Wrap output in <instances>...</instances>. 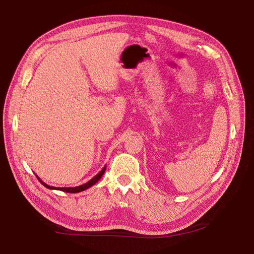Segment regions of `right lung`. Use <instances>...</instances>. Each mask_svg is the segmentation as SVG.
I'll list each match as a JSON object with an SVG mask.
<instances>
[{
  "label": "right lung",
  "mask_w": 254,
  "mask_h": 254,
  "mask_svg": "<svg viewBox=\"0 0 254 254\" xmlns=\"http://www.w3.org/2000/svg\"><path fill=\"white\" fill-rule=\"evenodd\" d=\"M105 171H106V165L104 166L103 170H102L101 172H99L96 176H94L93 178H92L90 181L86 182L84 184H81V186H79V187H75V188H55V187H51V186H49V184L44 183L38 176H37V178L39 179V181L42 183V186H44L45 188H48V189H50V190H58L66 191V193H79V191H82V190H88V189L91 188L92 186H94V184H95L99 179L102 178V176L104 175Z\"/></svg>",
  "instance_id": "obj_1"
}]
</instances>
